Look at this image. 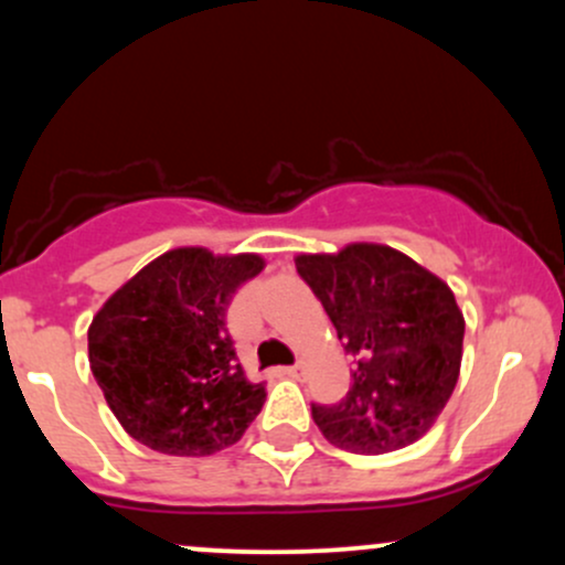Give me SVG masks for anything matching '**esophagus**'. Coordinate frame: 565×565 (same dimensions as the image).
<instances>
[{"mask_svg": "<svg viewBox=\"0 0 565 565\" xmlns=\"http://www.w3.org/2000/svg\"><path fill=\"white\" fill-rule=\"evenodd\" d=\"M284 372H287L291 380H300V377H305V372H308V366H305V361H297L295 366H287Z\"/></svg>", "mask_w": 565, "mask_h": 565, "instance_id": "esophagus-1", "label": "esophagus"}]
</instances>
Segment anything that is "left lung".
Returning <instances> with one entry per match:
<instances>
[{"label":"left lung","instance_id":"obj_1","mask_svg":"<svg viewBox=\"0 0 565 565\" xmlns=\"http://www.w3.org/2000/svg\"><path fill=\"white\" fill-rule=\"evenodd\" d=\"M295 265L359 359L340 404L310 406L323 438L353 454H387L423 438L462 364L465 319L449 284L385 244L297 255Z\"/></svg>","mask_w":565,"mask_h":565}]
</instances>
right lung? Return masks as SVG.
Returning a JSON list of instances; mask_svg holds the SVG:
<instances>
[{
    "mask_svg": "<svg viewBox=\"0 0 565 565\" xmlns=\"http://www.w3.org/2000/svg\"><path fill=\"white\" fill-rule=\"evenodd\" d=\"M260 255L164 252L108 297L89 323V369L121 427L148 449L206 457L244 436L265 404L225 329Z\"/></svg>",
    "mask_w": 565,
    "mask_h": 565,
    "instance_id": "obj_1",
    "label": "right lung"
}]
</instances>
